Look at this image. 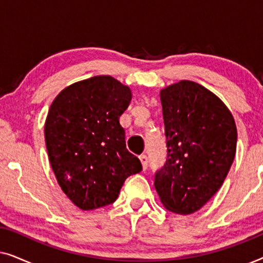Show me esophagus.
I'll return each mask as SVG.
<instances>
[{"mask_svg":"<svg viewBox=\"0 0 263 263\" xmlns=\"http://www.w3.org/2000/svg\"><path fill=\"white\" fill-rule=\"evenodd\" d=\"M139 158H140V161H141V164H142V168L143 170H146L147 165H148V158H147L146 154H141Z\"/></svg>","mask_w":263,"mask_h":263,"instance_id":"esophagus-1","label":"esophagus"}]
</instances>
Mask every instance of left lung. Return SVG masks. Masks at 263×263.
<instances>
[{
	"mask_svg": "<svg viewBox=\"0 0 263 263\" xmlns=\"http://www.w3.org/2000/svg\"><path fill=\"white\" fill-rule=\"evenodd\" d=\"M167 159L154 186L174 213H195L220 189L236 156L237 128L228 106L200 84L160 91Z\"/></svg>",
	"mask_w": 263,
	"mask_h": 263,
	"instance_id": "obj_1",
	"label": "left lung"
}]
</instances>
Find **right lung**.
Masks as SVG:
<instances>
[{
    "label": "right lung",
    "mask_w": 263,
    "mask_h": 263,
    "mask_svg": "<svg viewBox=\"0 0 263 263\" xmlns=\"http://www.w3.org/2000/svg\"><path fill=\"white\" fill-rule=\"evenodd\" d=\"M130 100L128 86L98 75L62 89L50 106L44 125L50 164L61 189L82 211L115 202L127 177L142 170L120 124Z\"/></svg>",
    "instance_id": "1"
}]
</instances>
